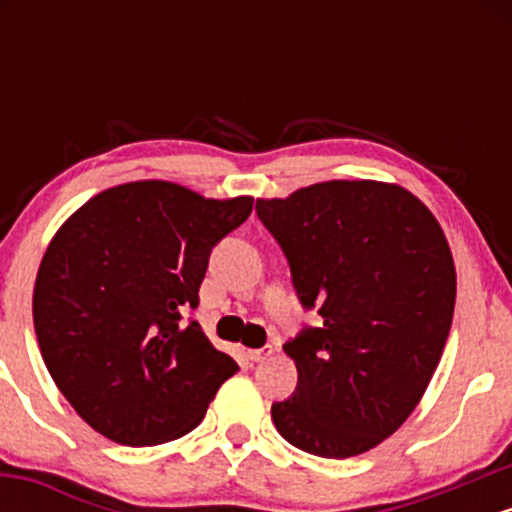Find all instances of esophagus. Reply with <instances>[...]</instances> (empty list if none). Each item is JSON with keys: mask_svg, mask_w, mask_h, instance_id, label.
Listing matches in <instances>:
<instances>
[{"mask_svg": "<svg viewBox=\"0 0 512 512\" xmlns=\"http://www.w3.org/2000/svg\"><path fill=\"white\" fill-rule=\"evenodd\" d=\"M272 354H274V351L269 349V346H262V349H250L248 351V358H250L252 363H262V361H267V358L272 356Z\"/></svg>", "mask_w": 512, "mask_h": 512, "instance_id": "obj_1", "label": "esophagus"}]
</instances>
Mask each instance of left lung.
Listing matches in <instances>:
<instances>
[{
	"mask_svg": "<svg viewBox=\"0 0 512 512\" xmlns=\"http://www.w3.org/2000/svg\"><path fill=\"white\" fill-rule=\"evenodd\" d=\"M255 209L322 317L284 344L298 385L272 404L276 431L310 455H361L409 419L443 356L457 293L443 228L378 180L317 182Z\"/></svg>",
	"mask_w": 512,
	"mask_h": 512,
	"instance_id": "obj_1",
	"label": "left lung"
}]
</instances>
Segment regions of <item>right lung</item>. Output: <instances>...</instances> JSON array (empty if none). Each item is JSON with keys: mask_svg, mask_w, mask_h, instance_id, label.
<instances>
[{"mask_svg": "<svg viewBox=\"0 0 512 512\" xmlns=\"http://www.w3.org/2000/svg\"><path fill=\"white\" fill-rule=\"evenodd\" d=\"M250 211L252 197L137 180L62 223L35 276L33 325L52 380L93 431L142 448L204 419L238 363L182 313L199 305L211 248Z\"/></svg>", "mask_w": 512, "mask_h": 512, "instance_id": "right-lung-1", "label": "right lung"}]
</instances>
